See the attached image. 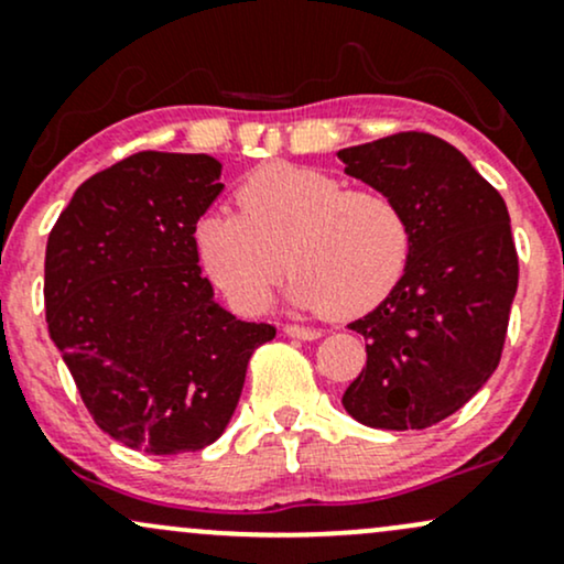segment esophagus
<instances>
[{
    "label": "esophagus",
    "mask_w": 564,
    "mask_h": 564,
    "mask_svg": "<svg viewBox=\"0 0 564 564\" xmlns=\"http://www.w3.org/2000/svg\"><path fill=\"white\" fill-rule=\"evenodd\" d=\"M284 335L297 337V340H316L322 333L314 327H303V324H284Z\"/></svg>",
    "instance_id": "1"
}]
</instances>
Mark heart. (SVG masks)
Returning <instances> with one entry per match:
<instances>
[{
  "label": "heart",
  "instance_id": "b5f03b06",
  "mask_svg": "<svg viewBox=\"0 0 564 564\" xmlns=\"http://www.w3.org/2000/svg\"><path fill=\"white\" fill-rule=\"evenodd\" d=\"M237 205L240 214H205L195 245L210 280L245 314L269 306L288 267L297 306L335 319L380 306L406 271L412 224L382 187H350L327 171L274 163L245 178Z\"/></svg>",
  "mask_w": 564,
  "mask_h": 564
}]
</instances>
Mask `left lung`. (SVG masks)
Instances as JSON below:
<instances>
[{"mask_svg":"<svg viewBox=\"0 0 564 564\" xmlns=\"http://www.w3.org/2000/svg\"><path fill=\"white\" fill-rule=\"evenodd\" d=\"M337 158L350 176L399 197L412 224V253L393 293L348 324L367 340V367L343 406L369 427H433L501 361L520 276L507 203L454 144L425 131Z\"/></svg>","mask_w":564,"mask_h":564,"instance_id":"8db88e82","label":"left lung"}]
</instances>
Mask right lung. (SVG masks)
Segmentation results:
<instances>
[{
  "label": "right lung",
  "instance_id": "right-lung-1",
  "mask_svg": "<svg viewBox=\"0 0 564 564\" xmlns=\"http://www.w3.org/2000/svg\"><path fill=\"white\" fill-rule=\"evenodd\" d=\"M218 176L210 155L134 152L86 178L46 240L50 337L97 427L144 454L210 446L276 335L218 306L197 263Z\"/></svg>",
  "mask_w": 564,
  "mask_h": 564
}]
</instances>
